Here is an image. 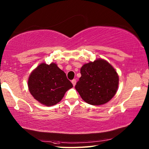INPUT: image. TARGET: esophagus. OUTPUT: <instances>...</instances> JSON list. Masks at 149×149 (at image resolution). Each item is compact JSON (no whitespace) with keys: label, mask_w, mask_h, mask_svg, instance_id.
Returning <instances> with one entry per match:
<instances>
[{"label":"esophagus","mask_w":149,"mask_h":149,"mask_svg":"<svg viewBox=\"0 0 149 149\" xmlns=\"http://www.w3.org/2000/svg\"><path fill=\"white\" fill-rule=\"evenodd\" d=\"M72 84H73V86H75V84H76V81H75V79H73V80H72Z\"/></svg>","instance_id":"1"}]
</instances>
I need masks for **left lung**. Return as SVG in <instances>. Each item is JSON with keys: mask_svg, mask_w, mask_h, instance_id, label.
Returning <instances> with one entry per match:
<instances>
[{"mask_svg": "<svg viewBox=\"0 0 149 149\" xmlns=\"http://www.w3.org/2000/svg\"><path fill=\"white\" fill-rule=\"evenodd\" d=\"M75 89L82 99L93 106L108 102L118 90L119 77L113 66L106 60L99 58L84 64Z\"/></svg>", "mask_w": 149, "mask_h": 149, "instance_id": "left-lung-1", "label": "left lung"}]
</instances>
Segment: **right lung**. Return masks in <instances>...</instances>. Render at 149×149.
<instances>
[{
  "label": "right lung",
  "instance_id": "right-lung-1",
  "mask_svg": "<svg viewBox=\"0 0 149 149\" xmlns=\"http://www.w3.org/2000/svg\"><path fill=\"white\" fill-rule=\"evenodd\" d=\"M73 87L65 73L57 64L45 63L33 70L28 79V88L34 99L46 106L58 104Z\"/></svg>",
  "mask_w": 149,
  "mask_h": 149
}]
</instances>
